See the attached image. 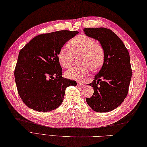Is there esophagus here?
<instances>
[{
  "instance_id": "1",
  "label": "esophagus",
  "mask_w": 147,
  "mask_h": 147,
  "mask_svg": "<svg viewBox=\"0 0 147 147\" xmlns=\"http://www.w3.org/2000/svg\"><path fill=\"white\" fill-rule=\"evenodd\" d=\"M77 85H79V86H84L85 84L84 83V82H77Z\"/></svg>"
}]
</instances>
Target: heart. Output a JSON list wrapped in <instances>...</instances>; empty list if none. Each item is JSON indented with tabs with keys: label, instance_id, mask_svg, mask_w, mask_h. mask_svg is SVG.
<instances>
[{
	"label": "heart",
	"instance_id": "obj_1",
	"mask_svg": "<svg viewBox=\"0 0 147 147\" xmlns=\"http://www.w3.org/2000/svg\"><path fill=\"white\" fill-rule=\"evenodd\" d=\"M69 48L63 47L59 53V60L64 68L70 67L74 57L81 55L79 68H73L65 71L67 78L80 80L88 76L90 69L95 71L101 67L105 57L103 46L94 39L84 35L75 37L69 42Z\"/></svg>",
	"mask_w": 147,
	"mask_h": 147
}]
</instances>
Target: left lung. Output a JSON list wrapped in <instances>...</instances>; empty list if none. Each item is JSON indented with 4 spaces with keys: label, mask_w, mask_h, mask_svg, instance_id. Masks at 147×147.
Masks as SVG:
<instances>
[{
    "label": "left lung",
    "mask_w": 147,
    "mask_h": 147,
    "mask_svg": "<svg viewBox=\"0 0 147 147\" xmlns=\"http://www.w3.org/2000/svg\"><path fill=\"white\" fill-rule=\"evenodd\" d=\"M85 34L98 40L105 51L103 65L88 85L94 87V94L85 98L95 112H109L126 98L131 78L130 57L121 39L109 28H85Z\"/></svg>",
    "instance_id": "8db88e82"
}]
</instances>
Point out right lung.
<instances>
[{
	"label": "right lung",
	"mask_w": 147,
	"mask_h": 147,
	"mask_svg": "<svg viewBox=\"0 0 147 147\" xmlns=\"http://www.w3.org/2000/svg\"><path fill=\"white\" fill-rule=\"evenodd\" d=\"M78 34L60 30L37 35L20 50L14 71L18 93L28 107L37 112L54 110L63 100L65 88L77 85L63 78L59 53Z\"/></svg>",
	"instance_id": "obj_1"
}]
</instances>
